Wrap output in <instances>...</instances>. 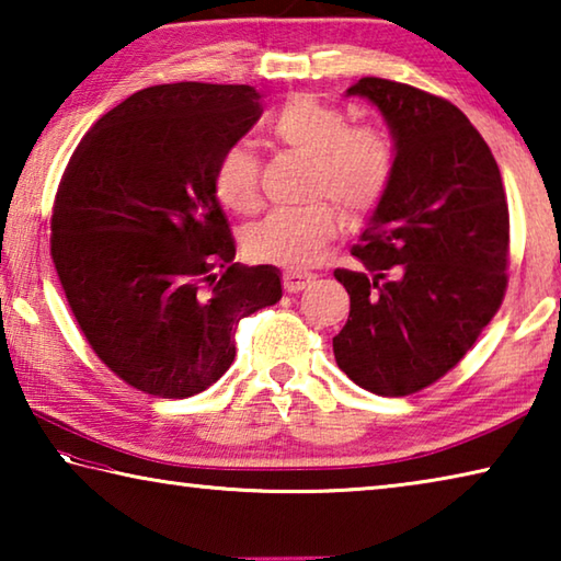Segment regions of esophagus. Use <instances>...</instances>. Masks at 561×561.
<instances>
[{"label":"esophagus","mask_w":561,"mask_h":561,"mask_svg":"<svg viewBox=\"0 0 561 561\" xmlns=\"http://www.w3.org/2000/svg\"><path fill=\"white\" fill-rule=\"evenodd\" d=\"M282 282H284V289H287L289 294L301 291V289H307L311 282H314V274H309V272H284Z\"/></svg>","instance_id":"esophagus-1"}]
</instances>
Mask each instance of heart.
<instances>
[{
    "instance_id": "heart-1",
    "label": "heart",
    "mask_w": 561,
    "mask_h": 561,
    "mask_svg": "<svg viewBox=\"0 0 561 561\" xmlns=\"http://www.w3.org/2000/svg\"><path fill=\"white\" fill-rule=\"evenodd\" d=\"M270 136L311 160L309 197H331L348 215L374 210L393 175V144L374 126H351L346 111L324 99L299 93L274 108ZM217 203L234 215H254L262 205L260 160L242 144L227 146L215 163ZM341 227L331 203L317 201L299 210L272 213L252 227L244 247L254 262L287 270L311 267Z\"/></svg>"
}]
</instances>
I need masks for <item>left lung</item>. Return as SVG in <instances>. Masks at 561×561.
I'll return each instance as SVG.
<instances>
[{"instance_id":"1","label":"left lung","mask_w":561,"mask_h":561,"mask_svg":"<svg viewBox=\"0 0 561 561\" xmlns=\"http://www.w3.org/2000/svg\"><path fill=\"white\" fill-rule=\"evenodd\" d=\"M346 96L381 111L396 163L351 247L358 270L334 272L351 297L334 356L366 391L411 396L448 374L500 309L507 197L488 144L450 101L376 76Z\"/></svg>"}]
</instances>
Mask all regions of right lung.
<instances>
[{"mask_svg": "<svg viewBox=\"0 0 561 561\" xmlns=\"http://www.w3.org/2000/svg\"><path fill=\"white\" fill-rule=\"evenodd\" d=\"M260 93L163 83L93 123L64 170L51 260L83 336L138 391L187 398L234 360L240 319L282 299L279 270L234 262L215 163Z\"/></svg>", "mask_w": 561, "mask_h": 561, "instance_id": "1", "label": "right lung"}]
</instances>
